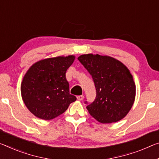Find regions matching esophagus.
Instances as JSON below:
<instances>
[{
    "label": "esophagus",
    "mask_w": 159,
    "mask_h": 159,
    "mask_svg": "<svg viewBox=\"0 0 159 159\" xmlns=\"http://www.w3.org/2000/svg\"><path fill=\"white\" fill-rule=\"evenodd\" d=\"M84 95H79V96H77V100H79V101H81V100H84Z\"/></svg>",
    "instance_id": "34e87169"
}]
</instances>
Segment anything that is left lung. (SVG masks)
Returning a JSON list of instances; mask_svg holds the SVG:
<instances>
[{
  "mask_svg": "<svg viewBox=\"0 0 159 159\" xmlns=\"http://www.w3.org/2000/svg\"><path fill=\"white\" fill-rule=\"evenodd\" d=\"M78 59L94 81L96 98L86 107L90 115L102 124L117 122L134 104L136 85L125 65L110 56L82 54Z\"/></svg>",
  "mask_w": 159,
  "mask_h": 159,
  "instance_id": "left-lung-1",
  "label": "left lung"
}]
</instances>
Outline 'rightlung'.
<instances>
[{"instance_id":"1","label":"right lung","mask_w":159,"mask_h":159,"mask_svg":"<svg viewBox=\"0 0 159 159\" xmlns=\"http://www.w3.org/2000/svg\"><path fill=\"white\" fill-rule=\"evenodd\" d=\"M74 55L47 58L37 61L25 73L21 95L25 106L35 117L50 120L64 113L76 98L69 93L66 79Z\"/></svg>"}]
</instances>
